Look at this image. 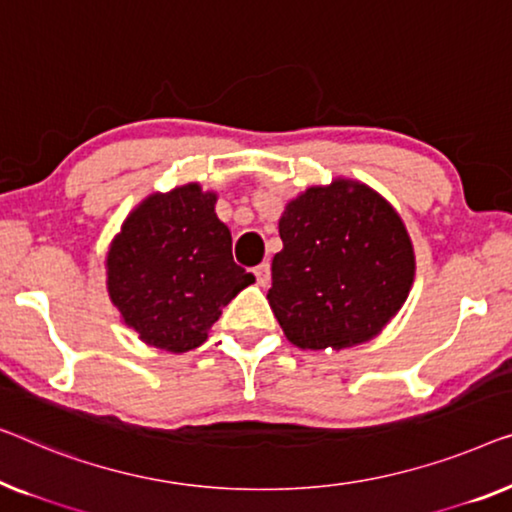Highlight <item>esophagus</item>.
Instances as JSON below:
<instances>
[{
	"label": "esophagus",
	"instance_id": "obj_1",
	"mask_svg": "<svg viewBox=\"0 0 512 512\" xmlns=\"http://www.w3.org/2000/svg\"><path fill=\"white\" fill-rule=\"evenodd\" d=\"M255 278H257V283L262 285V287H266L271 283V264L269 262H262L259 266H255Z\"/></svg>",
	"mask_w": 512,
	"mask_h": 512
}]
</instances>
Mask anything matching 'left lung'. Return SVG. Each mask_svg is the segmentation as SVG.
<instances>
[{"label": "left lung", "instance_id": "8db88e82", "mask_svg": "<svg viewBox=\"0 0 512 512\" xmlns=\"http://www.w3.org/2000/svg\"><path fill=\"white\" fill-rule=\"evenodd\" d=\"M283 250L271 262V311L304 350L371 341L397 315L415 276L406 227L362 183L308 187L278 222Z\"/></svg>", "mask_w": 512, "mask_h": 512}]
</instances>
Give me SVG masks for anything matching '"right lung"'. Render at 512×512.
<instances>
[{"label":"right lung","mask_w":512,"mask_h":512,"mask_svg":"<svg viewBox=\"0 0 512 512\" xmlns=\"http://www.w3.org/2000/svg\"><path fill=\"white\" fill-rule=\"evenodd\" d=\"M109 294L143 341L187 352L253 273L232 257V234L215 215V194L199 185L153 194L122 225L106 259Z\"/></svg>","instance_id":"add662e5"}]
</instances>
